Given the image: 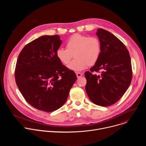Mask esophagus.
Wrapping results in <instances>:
<instances>
[{
  "label": "esophagus",
  "instance_id": "esophagus-1",
  "mask_svg": "<svg viewBox=\"0 0 146 146\" xmlns=\"http://www.w3.org/2000/svg\"><path fill=\"white\" fill-rule=\"evenodd\" d=\"M76 76H77V78H80L82 76V74L80 72H77V73H76Z\"/></svg>",
  "mask_w": 146,
  "mask_h": 146
}]
</instances>
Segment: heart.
Masks as SVG:
<instances>
[{
  "instance_id": "obj_1",
  "label": "heart",
  "mask_w": 146,
  "mask_h": 146,
  "mask_svg": "<svg viewBox=\"0 0 146 146\" xmlns=\"http://www.w3.org/2000/svg\"><path fill=\"white\" fill-rule=\"evenodd\" d=\"M66 46V48L60 47L56 50V56L62 63L68 65L74 54L75 59L68 68L75 72L94 65L100 56L101 44L96 37L74 34L68 39Z\"/></svg>"
}]
</instances>
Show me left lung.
Masks as SVG:
<instances>
[{
	"label": "left lung",
	"mask_w": 146,
	"mask_h": 146,
	"mask_svg": "<svg viewBox=\"0 0 146 146\" xmlns=\"http://www.w3.org/2000/svg\"><path fill=\"white\" fill-rule=\"evenodd\" d=\"M96 35L101 44V53L90 72L85 73L86 90L92 102L106 107L118 102L130 86L131 60L126 46L113 34L99 28ZM99 71L100 75L94 74Z\"/></svg>",
	"instance_id": "8db88e82"
}]
</instances>
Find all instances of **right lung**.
Wrapping results in <instances>:
<instances>
[{
    "label": "right lung",
    "instance_id": "1",
    "mask_svg": "<svg viewBox=\"0 0 146 146\" xmlns=\"http://www.w3.org/2000/svg\"><path fill=\"white\" fill-rule=\"evenodd\" d=\"M62 40L58 35L33 40L20 52L15 79L19 91L33 108L52 112L63 106L77 80L56 56Z\"/></svg>",
    "mask_w": 146,
    "mask_h": 146
}]
</instances>
